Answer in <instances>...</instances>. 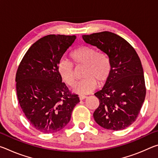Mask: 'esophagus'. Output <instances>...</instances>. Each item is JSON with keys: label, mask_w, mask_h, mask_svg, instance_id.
<instances>
[{"label": "esophagus", "mask_w": 158, "mask_h": 158, "mask_svg": "<svg viewBox=\"0 0 158 158\" xmlns=\"http://www.w3.org/2000/svg\"><path fill=\"white\" fill-rule=\"evenodd\" d=\"M86 98H87V96L84 95H79V99H80V100H84V99H85Z\"/></svg>", "instance_id": "esophagus-1"}]
</instances>
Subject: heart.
Here are the masks:
<instances>
[{
  "label": "heart",
  "instance_id": "heart-1",
  "mask_svg": "<svg viewBox=\"0 0 158 158\" xmlns=\"http://www.w3.org/2000/svg\"><path fill=\"white\" fill-rule=\"evenodd\" d=\"M70 58L76 65H85L83 73L84 79L78 82L74 88L77 93L88 94L103 85L110 77L112 65L110 57L104 52L90 46H81L70 53ZM58 71L67 84L73 87L77 81L74 64L68 60H60Z\"/></svg>",
  "mask_w": 158,
  "mask_h": 158
}]
</instances>
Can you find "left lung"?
<instances>
[{
	"mask_svg": "<svg viewBox=\"0 0 158 158\" xmlns=\"http://www.w3.org/2000/svg\"><path fill=\"white\" fill-rule=\"evenodd\" d=\"M86 43L110 57L112 70L103 89L95 93L100 105L93 113L95 122L105 129L121 130L136 121L146 93L140 58L129 42L109 31L84 35Z\"/></svg>",
	"mask_w": 158,
	"mask_h": 158,
	"instance_id": "obj_1",
	"label": "left lung"
}]
</instances>
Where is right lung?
<instances>
[{"instance_id":"1","label":"right lung","mask_w":158,"mask_h":158,"mask_svg":"<svg viewBox=\"0 0 158 158\" xmlns=\"http://www.w3.org/2000/svg\"><path fill=\"white\" fill-rule=\"evenodd\" d=\"M75 35H49L29 48L18 67L16 89L20 106L28 121L43 133L60 131L70 121L79 102L58 71V65Z\"/></svg>"}]
</instances>
